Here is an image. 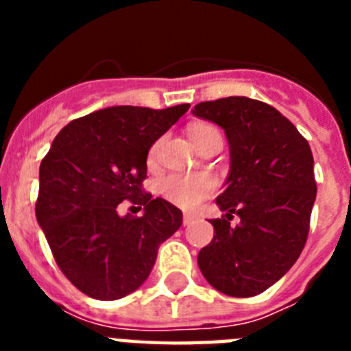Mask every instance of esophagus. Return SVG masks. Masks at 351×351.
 Returning a JSON list of instances; mask_svg holds the SVG:
<instances>
[{"label": "esophagus", "mask_w": 351, "mask_h": 351, "mask_svg": "<svg viewBox=\"0 0 351 351\" xmlns=\"http://www.w3.org/2000/svg\"><path fill=\"white\" fill-rule=\"evenodd\" d=\"M195 219H197V216H195V214H188V213H186L184 216H182V223H184V226L186 225H191V223H193Z\"/></svg>", "instance_id": "obj_1"}]
</instances>
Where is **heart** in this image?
Listing matches in <instances>:
<instances>
[{"label": "heart", "instance_id": "obj_1", "mask_svg": "<svg viewBox=\"0 0 351 351\" xmlns=\"http://www.w3.org/2000/svg\"><path fill=\"white\" fill-rule=\"evenodd\" d=\"M210 132H216V128L209 125H198L191 130V138L195 142ZM158 149L160 144L151 149V158L156 156ZM214 190L216 181L209 173H172L160 182V191L163 197L182 209H195L204 198L213 195Z\"/></svg>", "mask_w": 351, "mask_h": 351}]
</instances>
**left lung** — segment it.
Listing matches in <instances>:
<instances>
[{"instance_id": "obj_1", "label": "left lung", "mask_w": 351, "mask_h": 351, "mask_svg": "<svg viewBox=\"0 0 351 351\" xmlns=\"http://www.w3.org/2000/svg\"><path fill=\"white\" fill-rule=\"evenodd\" d=\"M193 114L225 130L230 172L210 219L214 237L198 253L210 287L230 297L258 295L302 253L316 198L308 141L271 105L228 96L195 105ZM237 213L239 221H230Z\"/></svg>"}]
</instances>
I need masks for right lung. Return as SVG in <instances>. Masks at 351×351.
Listing matches in <instances>:
<instances>
[{"mask_svg":"<svg viewBox=\"0 0 351 351\" xmlns=\"http://www.w3.org/2000/svg\"><path fill=\"white\" fill-rule=\"evenodd\" d=\"M188 108H101L68 123L42 160L36 221L56 263L86 295L116 300L137 290L160 244L182 225L181 210L145 193L142 181L151 145ZM123 199L145 214L119 217Z\"/></svg>","mask_w":351,"mask_h":351,"instance_id":"1","label":"right lung"}]
</instances>
